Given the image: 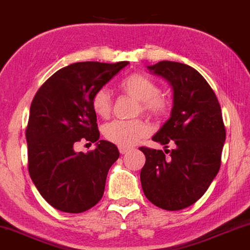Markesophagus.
<instances>
[{
	"label": "esophagus",
	"instance_id": "obj_1",
	"mask_svg": "<svg viewBox=\"0 0 250 250\" xmlns=\"http://www.w3.org/2000/svg\"><path fill=\"white\" fill-rule=\"evenodd\" d=\"M118 149H119V153L120 154H125V153L130 152V150H131L130 147H123V146H119Z\"/></svg>",
	"mask_w": 250,
	"mask_h": 250
}]
</instances>
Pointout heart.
<instances>
[{"label": "heart", "mask_w": 250, "mask_h": 250, "mask_svg": "<svg viewBox=\"0 0 250 250\" xmlns=\"http://www.w3.org/2000/svg\"><path fill=\"white\" fill-rule=\"evenodd\" d=\"M120 89L128 96L140 102L143 112L154 117H162L167 113L169 102L160 96V87L153 80L141 74H132L123 80ZM92 109L97 116L107 118L112 109V98L107 89L101 88L95 92L91 101ZM149 133V127L143 120H115L106 124L103 134L111 143L118 146H132L139 141L140 138Z\"/></svg>", "instance_id": "obj_1"}]
</instances>
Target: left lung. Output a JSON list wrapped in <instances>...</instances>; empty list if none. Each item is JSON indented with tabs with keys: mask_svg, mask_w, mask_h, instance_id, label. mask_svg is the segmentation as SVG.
<instances>
[{
	"mask_svg": "<svg viewBox=\"0 0 250 250\" xmlns=\"http://www.w3.org/2000/svg\"><path fill=\"white\" fill-rule=\"evenodd\" d=\"M147 69L171 85L172 107L169 119L152 138L165 146V152L139 148L146 156L141 187L158 208L182 210L204 195L219 171L226 139L223 115L214 91L195 68L160 61ZM169 144L171 151L167 149Z\"/></svg>",
	"mask_w": 250,
	"mask_h": 250,
	"instance_id": "1",
	"label": "left lung"
}]
</instances>
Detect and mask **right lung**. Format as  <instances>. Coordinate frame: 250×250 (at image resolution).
<instances>
[{
	"mask_svg": "<svg viewBox=\"0 0 250 250\" xmlns=\"http://www.w3.org/2000/svg\"><path fill=\"white\" fill-rule=\"evenodd\" d=\"M130 62H75L54 73L37 91L26 127L31 180L57 210L81 213L100 202L107 171L119 158L116 145L100 139L91 101ZM81 139L96 142L91 152H75Z\"/></svg>",
	"mask_w": 250,
	"mask_h": 250,
	"instance_id": "add662e5",
	"label": "right lung"
}]
</instances>
